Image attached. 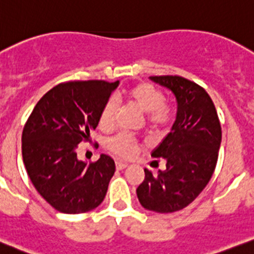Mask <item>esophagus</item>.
Returning <instances> with one entry per match:
<instances>
[{
  "instance_id": "obj_1",
  "label": "esophagus",
  "mask_w": 254,
  "mask_h": 254,
  "mask_svg": "<svg viewBox=\"0 0 254 254\" xmlns=\"http://www.w3.org/2000/svg\"><path fill=\"white\" fill-rule=\"evenodd\" d=\"M128 166V163H126V162H121V161H116V168H117L118 171L121 170H125L126 167Z\"/></svg>"
}]
</instances>
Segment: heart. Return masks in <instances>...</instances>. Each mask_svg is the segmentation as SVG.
I'll list each match as a JSON object with an SVG mask.
<instances>
[{
    "mask_svg": "<svg viewBox=\"0 0 254 254\" xmlns=\"http://www.w3.org/2000/svg\"><path fill=\"white\" fill-rule=\"evenodd\" d=\"M126 97L134 107L141 112L146 113L147 125L151 128H161L165 127L172 120V111L165 105V96L153 84L142 82L136 84L127 91ZM117 113V103L115 98H108L103 105L100 115V126L103 128H108L115 122ZM108 148L117 156L123 158H129L137 151L136 139L128 134H118L108 141Z\"/></svg>",
    "mask_w": 254,
    "mask_h": 254,
    "instance_id": "obj_1",
    "label": "heart"
}]
</instances>
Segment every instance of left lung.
<instances>
[{"mask_svg": "<svg viewBox=\"0 0 254 254\" xmlns=\"http://www.w3.org/2000/svg\"><path fill=\"white\" fill-rule=\"evenodd\" d=\"M149 78L175 95L177 116L170 133L152 152L154 158L165 159L166 170L153 175L144 168L137 197L148 211L172 213L192 203L211 180L221 146V123L213 101L199 84L181 76Z\"/></svg>", "mask_w": 254, "mask_h": 254, "instance_id": "8db88e82", "label": "left lung"}]
</instances>
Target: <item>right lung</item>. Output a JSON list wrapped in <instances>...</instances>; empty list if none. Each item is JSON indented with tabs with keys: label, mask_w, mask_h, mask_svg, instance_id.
Here are the masks:
<instances>
[{
	"label": "right lung",
	"mask_w": 254,
	"mask_h": 254,
	"mask_svg": "<svg viewBox=\"0 0 254 254\" xmlns=\"http://www.w3.org/2000/svg\"><path fill=\"white\" fill-rule=\"evenodd\" d=\"M120 82L69 81L50 89L22 132V157L37 192L55 209L78 214L100 206L115 175V161H79L77 147L89 141L103 105Z\"/></svg>",
	"instance_id": "add662e5"
}]
</instances>
